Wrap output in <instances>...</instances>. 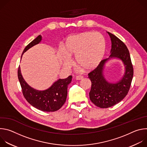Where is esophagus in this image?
Here are the masks:
<instances>
[{
    "mask_svg": "<svg viewBox=\"0 0 147 147\" xmlns=\"http://www.w3.org/2000/svg\"><path fill=\"white\" fill-rule=\"evenodd\" d=\"M82 78H83V76H77L76 77V79L77 80H82Z\"/></svg>",
    "mask_w": 147,
    "mask_h": 147,
    "instance_id": "esophagus-1",
    "label": "esophagus"
}]
</instances>
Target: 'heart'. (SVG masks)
<instances>
[{"label":"heart","mask_w":147,"mask_h":147,"mask_svg":"<svg viewBox=\"0 0 147 147\" xmlns=\"http://www.w3.org/2000/svg\"><path fill=\"white\" fill-rule=\"evenodd\" d=\"M106 40L100 33L83 32L69 36L63 45V52L59 55L66 67L70 66L69 58L76 57V63L86 70L94 69L106 52Z\"/></svg>","instance_id":"1"}]
</instances>
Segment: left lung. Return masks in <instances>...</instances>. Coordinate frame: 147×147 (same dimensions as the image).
<instances>
[{"label":"left lung","mask_w":147,"mask_h":147,"mask_svg":"<svg viewBox=\"0 0 147 147\" xmlns=\"http://www.w3.org/2000/svg\"><path fill=\"white\" fill-rule=\"evenodd\" d=\"M112 42L110 57L102 60L99 65L88 73L91 81L89 93L91 102L98 107L108 108L120 102L128 94L133 77V67L129 51L123 42L115 35L108 32ZM120 59L125 66V73L118 82L111 83L106 81L103 75L105 63L110 58Z\"/></svg>","instance_id":"obj_1"}]
</instances>
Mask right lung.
Returning <instances> with one entry per match:
<instances>
[{"label":"right lung","instance_id":"add662e5","mask_svg":"<svg viewBox=\"0 0 147 147\" xmlns=\"http://www.w3.org/2000/svg\"><path fill=\"white\" fill-rule=\"evenodd\" d=\"M41 40L42 36L39 35L25 48L22 55L32 47L39 44ZM17 73L23 94L27 102L34 108L44 112H55L59 110L65 103L67 87L71 81V76L65 79H59L46 90L38 91L27 84L21 73L20 66Z\"/></svg>","mask_w":147,"mask_h":147}]
</instances>
